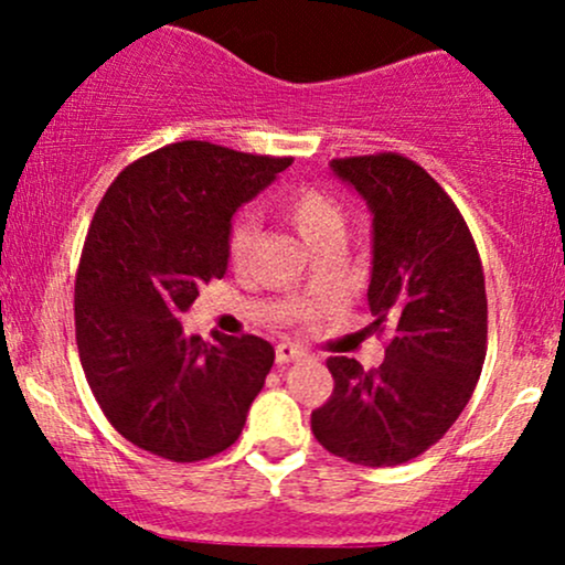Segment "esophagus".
Returning <instances> with one entry per match:
<instances>
[{
  "label": "esophagus",
  "instance_id": "esophagus-1",
  "mask_svg": "<svg viewBox=\"0 0 565 565\" xmlns=\"http://www.w3.org/2000/svg\"><path fill=\"white\" fill-rule=\"evenodd\" d=\"M305 350L302 348H297V345H291V342H281V345L276 348V364L278 366H284V364H291V361H300V359H305Z\"/></svg>",
  "mask_w": 565,
  "mask_h": 565
}]
</instances>
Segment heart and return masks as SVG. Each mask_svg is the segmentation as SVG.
<instances>
[{
	"label": "heart",
	"mask_w": 565,
	"mask_h": 565,
	"mask_svg": "<svg viewBox=\"0 0 565 565\" xmlns=\"http://www.w3.org/2000/svg\"><path fill=\"white\" fill-rule=\"evenodd\" d=\"M278 217L302 238L313 255L321 252H340L348 233V212L334 196L321 188L300 185L278 201ZM257 246V225L252 220L238 217L228 231V260L236 270L249 263Z\"/></svg>",
	"instance_id": "obj_1"
}]
</instances>
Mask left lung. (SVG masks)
Segmentation results:
<instances>
[{
	"label": "left lung",
	"instance_id": "obj_1",
	"mask_svg": "<svg viewBox=\"0 0 565 565\" xmlns=\"http://www.w3.org/2000/svg\"><path fill=\"white\" fill-rule=\"evenodd\" d=\"M332 170L372 210L369 308L387 332L385 361H327L334 391L310 414L327 451L393 468L444 438L468 406L486 359V284L472 233L449 193L401 153L334 159Z\"/></svg>",
	"mask_w": 565,
	"mask_h": 565
}]
</instances>
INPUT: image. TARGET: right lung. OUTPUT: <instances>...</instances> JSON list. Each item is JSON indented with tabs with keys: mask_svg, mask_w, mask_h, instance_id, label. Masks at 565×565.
I'll return each instance as SVG.
<instances>
[{
	"mask_svg": "<svg viewBox=\"0 0 565 565\" xmlns=\"http://www.w3.org/2000/svg\"><path fill=\"white\" fill-rule=\"evenodd\" d=\"M289 164L172 142L127 164L97 204L76 270V348L97 406L138 449L199 462L242 436L274 345L217 332L204 342L180 313L225 276L238 206Z\"/></svg>",
	"mask_w": 565,
	"mask_h": 565,
	"instance_id": "obj_1",
	"label": "right lung"
}]
</instances>
